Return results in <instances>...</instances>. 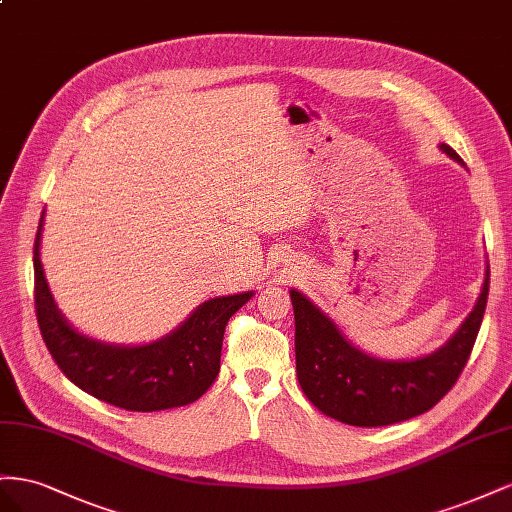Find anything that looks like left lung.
Here are the masks:
<instances>
[{
  "mask_svg": "<svg viewBox=\"0 0 512 512\" xmlns=\"http://www.w3.org/2000/svg\"><path fill=\"white\" fill-rule=\"evenodd\" d=\"M440 148L463 163L442 143ZM489 296V272L474 311L431 356L386 362L362 354L300 291L291 289L296 319V375L319 412L354 427H384L429 412L457 384L472 354Z\"/></svg>",
  "mask_w": 512,
  "mask_h": 512,
  "instance_id": "obj_1",
  "label": "left lung"
}]
</instances>
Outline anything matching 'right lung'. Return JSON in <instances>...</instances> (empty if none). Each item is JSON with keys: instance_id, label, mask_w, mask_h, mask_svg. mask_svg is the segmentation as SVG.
<instances>
[{"instance_id": "obj_1", "label": "right lung", "mask_w": 512, "mask_h": 512, "mask_svg": "<svg viewBox=\"0 0 512 512\" xmlns=\"http://www.w3.org/2000/svg\"><path fill=\"white\" fill-rule=\"evenodd\" d=\"M40 229L34 242L36 319L60 371L92 397L130 412H158L197 401L221 369L223 334L229 317L253 291L203 302L169 337L150 345L115 347L72 330L55 309L40 264Z\"/></svg>"}]
</instances>
